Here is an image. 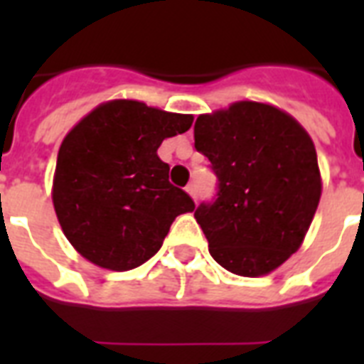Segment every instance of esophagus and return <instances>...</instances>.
<instances>
[{"instance_id": "1", "label": "esophagus", "mask_w": 364, "mask_h": 364, "mask_svg": "<svg viewBox=\"0 0 364 364\" xmlns=\"http://www.w3.org/2000/svg\"><path fill=\"white\" fill-rule=\"evenodd\" d=\"M187 193L191 194V196H193L194 202H196V198H198V191H196V185H194V183H191V185H188V187H187Z\"/></svg>"}]
</instances>
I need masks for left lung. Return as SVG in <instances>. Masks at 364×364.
I'll use <instances>...</instances> for the list:
<instances>
[{"label": "left lung", "instance_id": "obj_1", "mask_svg": "<svg viewBox=\"0 0 364 364\" xmlns=\"http://www.w3.org/2000/svg\"><path fill=\"white\" fill-rule=\"evenodd\" d=\"M194 147L217 176V198L194 211L211 257L245 277L270 274L300 247L321 198L308 132L274 105L236 102L200 115Z\"/></svg>", "mask_w": 364, "mask_h": 364}]
</instances>
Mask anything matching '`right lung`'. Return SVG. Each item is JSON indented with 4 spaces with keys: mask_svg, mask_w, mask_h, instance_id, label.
Instances as JSON below:
<instances>
[{
    "mask_svg": "<svg viewBox=\"0 0 364 364\" xmlns=\"http://www.w3.org/2000/svg\"><path fill=\"white\" fill-rule=\"evenodd\" d=\"M191 124L193 115L113 100L64 137L54 171V211L85 259L107 270L137 268L162 247L176 217L194 210L156 154L166 137Z\"/></svg>",
    "mask_w": 364,
    "mask_h": 364,
    "instance_id": "obj_1",
    "label": "right lung"
}]
</instances>
